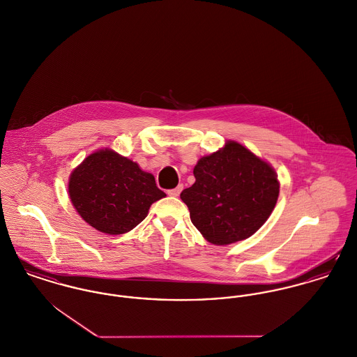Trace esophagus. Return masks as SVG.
Here are the masks:
<instances>
[{
    "mask_svg": "<svg viewBox=\"0 0 357 357\" xmlns=\"http://www.w3.org/2000/svg\"><path fill=\"white\" fill-rule=\"evenodd\" d=\"M183 190V186L182 185H179V186H176L175 189L168 190L167 194L168 195H171V197H178L179 194H181V191Z\"/></svg>",
    "mask_w": 357,
    "mask_h": 357,
    "instance_id": "obj_1",
    "label": "esophagus"
}]
</instances>
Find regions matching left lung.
<instances>
[{"label": "left lung", "instance_id": "left-lung-1", "mask_svg": "<svg viewBox=\"0 0 357 357\" xmlns=\"http://www.w3.org/2000/svg\"><path fill=\"white\" fill-rule=\"evenodd\" d=\"M194 176L195 183L181 198L194 227L215 245L248 238L267 221L278 201L279 182L273 167L236 142L201 158Z\"/></svg>", "mask_w": 357, "mask_h": 357}]
</instances>
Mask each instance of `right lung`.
<instances>
[{
  "label": "right lung",
  "instance_id": "right-lung-1",
  "mask_svg": "<svg viewBox=\"0 0 357 357\" xmlns=\"http://www.w3.org/2000/svg\"><path fill=\"white\" fill-rule=\"evenodd\" d=\"M68 192L84 221L107 234L132 231L166 197L152 174L110 149L91 153L73 171Z\"/></svg>",
  "mask_w": 357,
  "mask_h": 357
}]
</instances>
